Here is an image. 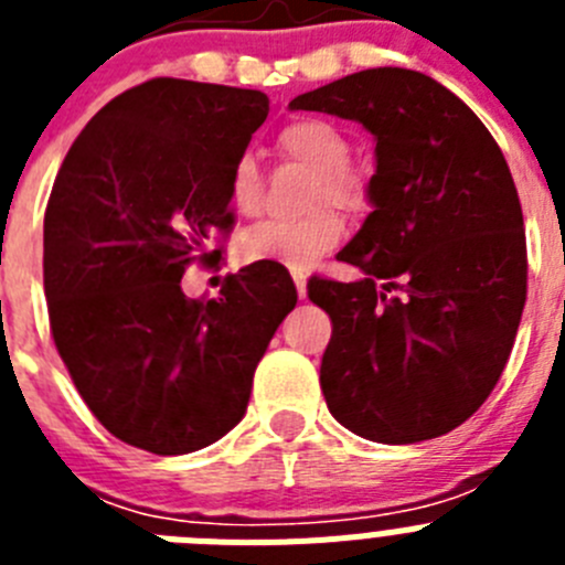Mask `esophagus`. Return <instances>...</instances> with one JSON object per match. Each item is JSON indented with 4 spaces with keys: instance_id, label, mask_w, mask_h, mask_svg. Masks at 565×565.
Returning a JSON list of instances; mask_svg holds the SVG:
<instances>
[{
    "instance_id": "esophagus-1",
    "label": "esophagus",
    "mask_w": 565,
    "mask_h": 565,
    "mask_svg": "<svg viewBox=\"0 0 565 565\" xmlns=\"http://www.w3.org/2000/svg\"><path fill=\"white\" fill-rule=\"evenodd\" d=\"M288 271H291L294 277V286H297V294L299 299L306 297V282H308V271L302 266H288Z\"/></svg>"
}]
</instances>
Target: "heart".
Segmentation results:
<instances>
[{"instance_id": "b5f03b06", "label": "heart", "mask_w": 565, "mask_h": 565, "mask_svg": "<svg viewBox=\"0 0 565 565\" xmlns=\"http://www.w3.org/2000/svg\"><path fill=\"white\" fill-rule=\"evenodd\" d=\"M277 149L291 161L311 169L306 203L317 206L297 221H266L248 228L239 239V254L246 259H279L288 266H306L319 254L331 252L344 234L339 212L359 214L371 203V178L362 167L351 163V141L339 124L302 115L277 132ZM228 206L239 217H254L263 209V174L252 152H239L228 169Z\"/></svg>"}]
</instances>
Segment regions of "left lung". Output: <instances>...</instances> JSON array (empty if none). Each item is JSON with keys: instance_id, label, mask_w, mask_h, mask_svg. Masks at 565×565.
Listing matches in <instances>:
<instances>
[{"instance_id": "8db88e82", "label": "left lung", "mask_w": 565, "mask_h": 565, "mask_svg": "<svg viewBox=\"0 0 565 565\" xmlns=\"http://www.w3.org/2000/svg\"><path fill=\"white\" fill-rule=\"evenodd\" d=\"M291 109L376 135L373 212L339 252L362 279H308L333 326L319 367L328 411L379 444L456 430L501 379L526 302V232L501 147L416 70H362Z\"/></svg>"}]
</instances>
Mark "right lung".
Wrapping results in <instances>:
<instances>
[{"label": "right lung", "instance_id": "add662e5", "mask_svg": "<svg viewBox=\"0 0 565 565\" xmlns=\"http://www.w3.org/2000/svg\"><path fill=\"white\" fill-rule=\"evenodd\" d=\"M259 89L149 78L82 129L44 212L50 333L93 416L138 450L183 456L246 413L257 362L297 306L286 266L259 259L217 299L181 277L228 234V169L266 121Z\"/></svg>", "mask_w": 565, "mask_h": 565}]
</instances>
